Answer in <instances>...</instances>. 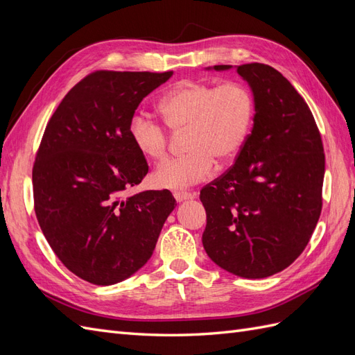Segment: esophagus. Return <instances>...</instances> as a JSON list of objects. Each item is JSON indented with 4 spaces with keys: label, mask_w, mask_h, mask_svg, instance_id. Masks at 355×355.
I'll use <instances>...</instances> for the list:
<instances>
[{
    "label": "esophagus",
    "mask_w": 355,
    "mask_h": 355,
    "mask_svg": "<svg viewBox=\"0 0 355 355\" xmlns=\"http://www.w3.org/2000/svg\"><path fill=\"white\" fill-rule=\"evenodd\" d=\"M175 198L178 202H182V201H187V200H194L197 197L196 192H187V191H176L175 192Z\"/></svg>",
    "instance_id": "obj_1"
}]
</instances>
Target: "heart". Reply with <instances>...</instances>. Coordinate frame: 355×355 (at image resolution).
Wrapping results in <instances>:
<instances>
[{"mask_svg": "<svg viewBox=\"0 0 355 355\" xmlns=\"http://www.w3.org/2000/svg\"><path fill=\"white\" fill-rule=\"evenodd\" d=\"M158 108L171 130L187 132L188 154L159 164L153 182L158 188L180 189L209 179L216 161L225 166L239 157L253 128L256 102L243 83L185 80L161 98ZM130 137L144 157L154 161L166 157L168 135L155 118L136 114Z\"/></svg>", "mask_w": 355, "mask_h": 355, "instance_id": "1", "label": "heart"}]
</instances>
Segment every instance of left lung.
Listing matches in <instances>:
<instances>
[{"mask_svg":"<svg viewBox=\"0 0 355 355\" xmlns=\"http://www.w3.org/2000/svg\"><path fill=\"white\" fill-rule=\"evenodd\" d=\"M237 72L254 96V123L234 166L200 192L202 245L222 270L265 278L293 263L315 230L324 151L313 112L287 78L263 63Z\"/></svg>","mask_w":355,"mask_h":355,"instance_id":"8db88e82","label":"left lung"}]
</instances>
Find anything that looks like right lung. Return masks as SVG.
<instances>
[{"instance_id": "add662e5", "label": "right lung", "mask_w": 355, "mask_h": 355, "mask_svg": "<svg viewBox=\"0 0 355 355\" xmlns=\"http://www.w3.org/2000/svg\"><path fill=\"white\" fill-rule=\"evenodd\" d=\"M171 75L92 72L62 99L42 135L32 168L37 219L60 262L92 284L120 283L141 270L176 207L167 189L123 197L148 173L130 121Z\"/></svg>"}]
</instances>
